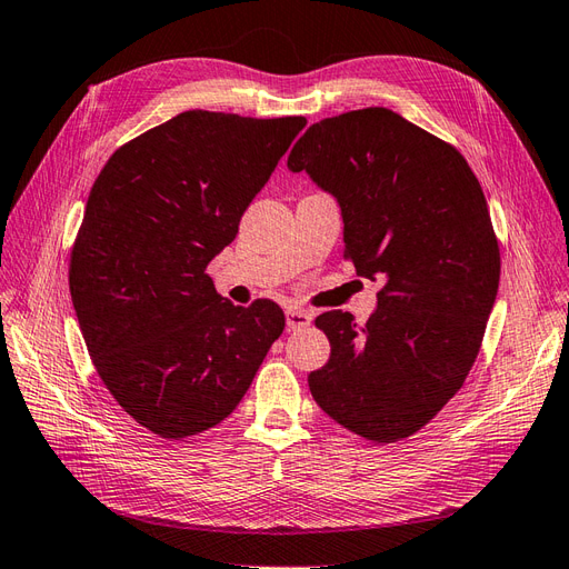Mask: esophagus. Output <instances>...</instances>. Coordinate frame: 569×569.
Listing matches in <instances>:
<instances>
[{
  "instance_id": "esophagus-1",
  "label": "esophagus",
  "mask_w": 569,
  "mask_h": 569,
  "mask_svg": "<svg viewBox=\"0 0 569 569\" xmlns=\"http://www.w3.org/2000/svg\"><path fill=\"white\" fill-rule=\"evenodd\" d=\"M313 320V313L311 311H303V309H289L287 311V328L289 330H303L309 328Z\"/></svg>"
}]
</instances>
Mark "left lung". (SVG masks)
I'll list each match as a JSON object with an SVG mask.
<instances>
[{"label":"left lung","instance_id":"left-lung-1","mask_svg":"<svg viewBox=\"0 0 569 569\" xmlns=\"http://www.w3.org/2000/svg\"><path fill=\"white\" fill-rule=\"evenodd\" d=\"M345 218V260L382 280L366 326L328 311L318 407L371 442L409 438L465 386L500 282V247L462 152L388 107L320 119L289 152Z\"/></svg>","mask_w":569,"mask_h":569}]
</instances>
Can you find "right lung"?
I'll return each mask as SVG.
<instances>
[{
  "label": "right lung",
  "instance_id": "1",
  "mask_svg": "<svg viewBox=\"0 0 569 569\" xmlns=\"http://www.w3.org/2000/svg\"><path fill=\"white\" fill-rule=\"evenodd\" d=\"M303 127L181 112L119 146L90 189L71 301L104 388L150 433L181 440L218 426L282 335L278 303H229L206 268Z\"/></svg>",
  "mask_w": 569,
  "mask_h": 569
}]
</instances>
